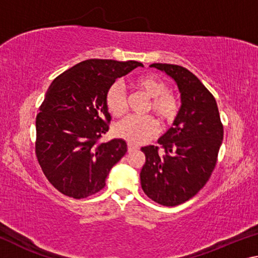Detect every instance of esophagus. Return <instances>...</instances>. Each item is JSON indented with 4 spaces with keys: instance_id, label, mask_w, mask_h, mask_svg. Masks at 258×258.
Returning <instances> with one entry per match:
<instances>
[{
    "instance_id": "esophagus-1",
    "label": "esophagus",
    "mask_w": 258,
    "mask_h": 258,
    "mask_svg": "<svg viewBox=\"0 0 258 258\" xmlns=\"http://www.w3.org/2000/svg\"><path fill=\"white\" fill-rule=\"evenodd\" d=\"M127 149H128V152H133V151H137V150H139V147H137V146H133V145H128Z\"/></svg>"
}]
</instances>
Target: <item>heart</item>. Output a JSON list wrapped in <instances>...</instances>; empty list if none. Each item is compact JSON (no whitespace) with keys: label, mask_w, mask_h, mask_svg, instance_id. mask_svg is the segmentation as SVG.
<instances>
[{"label":"heart","mask_w":258,"mask_h":258,"mask_svg":"<svg viewBox=\"0 0 258 258\" xmlns=\"http://www.w3.org/2000/svg\"><path fill=\"white\" fill-rule=\"evenodd\" d=\"M134 86L150 98L148 111L155 112L164 125L172 124L180 111V103L175 94L168 91V84L163 78L147 74L135 78ZM106 107L113 117H121L127 110V95L124 86L116 82L109 86L106 93ZM115 134L120 139L139 145L151 139L158 132V123L151 116H128L115 126Z\"/></svg>","instance_id":"b5f03b06"}]
</instances>
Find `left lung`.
I'll list each match as a JSON object with an SVG mask.
<instances>
[{"instance_id": "8db88e82", "label": "left lung", "mask_w": 258, "mask_h": 258, "mask_svg": "<svg viewBox=\"0 0 258 258\" xmlns=\"http://www.w3.org/2000/svg\"><path fill=\"white\" fill-rule=\"evenodd\" d=\"M151 67L174 78L182 106L174 127L158 140L159 146L141 149L146 155L140 173L141 186L155 203L177 206L197 195L211 177L223 140V124L215 98L197 76L177 64L152 63Z\"/></svg>"}]
</instances>
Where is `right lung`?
I'll return each mask as SVG.
<instances>
[{"instance_id":"1","label":"right lung","mask_w":258,"mask_h":258,"mask_svg":"<svg viewBox=\"0 0 258 258\" xmlns=\"http://www.w3.org/2000/svg\"><path fill=\"white\" fill-rule=\"evenodd\" d=\"M142 66L134 60L89 59L51 83L36 116L35 154L62 195L83 199L97 194L126 154L124 140L101 142L111 120L106 93L117 78Z\"/></svg>"}]
</instances>
